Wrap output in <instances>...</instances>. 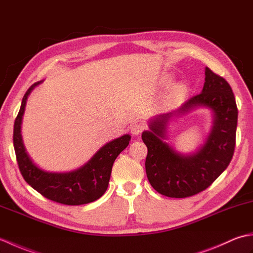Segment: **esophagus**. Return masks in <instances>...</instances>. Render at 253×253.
Returning a JSON list of instances; mask_svg holds the SVG:
<instances>
[{"label": "esophagus", "instance_id": "1", "mask_svg": "<svg viewBox=\"0 0 253 253\" xmlns=\"http://www.w3.org/2000/svg\"><path fill=\"white\" fill-rule=\"evenodd\" d=\"M129 129H130L131 135L138 136L139 133H141V131L143 130V126L141 125V124H132Z\"/></svg>", "mask_w": 253, "mask_h": 253}]
</instances>
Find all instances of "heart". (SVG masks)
Wrapping results in <instances>:
<instances>
[{
	"label": "heart",
	"mask_w": 253,
	"mask_h": 253,
	"mask_svg": "<svg viewBox=\"0 0 253 253\" xmlns=\"http://www.w3.org/2000/svg\"><path fill=\"white\" fill-rule=\"evenodd\" d=\"M181 91H182V88L180 87V85H174V87L171 88V90H170V95L171 96H177V95L181 93Z\"/></svg>",
	"instance_id": "obj_1"
}]
</instances>
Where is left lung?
<instances>
[{
  "mask_svg": "<svg viewBox=\"0 0 253 253\" xmlns=\"http://www.w3.org/2000/svg\"><path fill=\"white\" fill-rule=\"evenodd\" d=\"M198 106L213 111L212 131L198 153L177 154L163 141L166 124L173 114H184ZM237 120L238 110L229 84L207 67L202 92L193 95L175 113L155 117L150 122V130L142 132L148 148L146 171L151 186L169 198H187L206 190L233 159Z\"/></svg>",
  "mask_w": 253,
  "mask_h": 253,
  "instance_id": "obj_1",
  "label": "left lung"
}]
</instances>
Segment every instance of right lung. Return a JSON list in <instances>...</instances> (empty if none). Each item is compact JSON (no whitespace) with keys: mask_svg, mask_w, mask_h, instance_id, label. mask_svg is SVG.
<instances>
[{"mask_svg":"<svg viewBox=\"0 0 253 253\" xmlns=\"http://www.w3.org/2000/svg\"><path fill=\"white\" fill-rule=\"evenodd\" d=\"M39 84L41 82L34 84L26 91L14 124V149L21 175L35 190L54 202L80 206L98 200L104 195L109 186L113 163L118 154L129 144L130 136L124 135L106 143L88 163L68 173H49L37 168L26 152L20 125L27 98L31 90Z\"/></svg>","mask_w":253,"mask_h":253,"instance_id":"right-lung-1","label":"right lung"}]
</instances>
